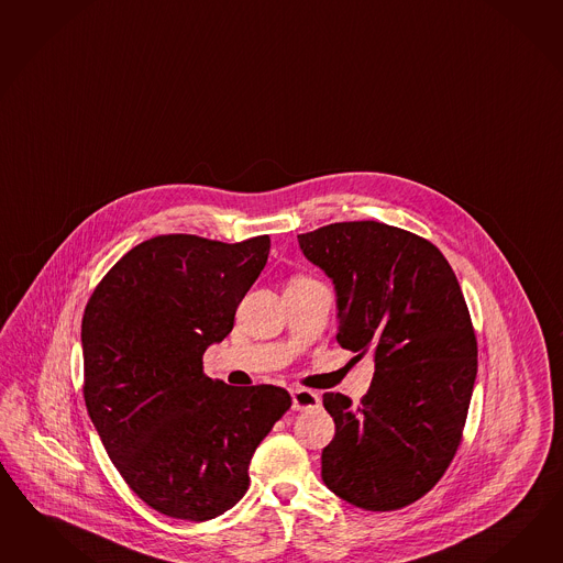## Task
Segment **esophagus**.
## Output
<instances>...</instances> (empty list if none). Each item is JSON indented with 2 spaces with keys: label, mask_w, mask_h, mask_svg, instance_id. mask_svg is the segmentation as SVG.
<instances>
[{
  "label": "esophagus",
  "mask_w": 563,
  "mask_h": 563,
  "mask_svg": "<svg viewBox=\"0 0 563 563\" xmlns=\"http://www.w3.org/2000/svg\"><path fill=\"white\" fill-rule=\"evenodd\" d=\"M292 396V410L303 411L311 410V408H320L321 399L318 394L303 389V387H295L290 391Z\"/></svg>",
  "instance_id": "esophagus-1"
}]
</instances>
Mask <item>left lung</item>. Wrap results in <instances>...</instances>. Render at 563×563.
<instances>
[{
  "label": "left lung",
  "instance_id": "8db88e82",
  "mask_svg": "<svg viewBox=\"0 0 563 563\" xmlns=\"http://www.w3.org/2000/svg\"><path fill=\"white\" fill-rule=\"evenodd\" d=\"M299 247L334 283L340 346L375 358L358 406L323 394L335 434L321 479L358 508H404L441 479L467 420L477 342L459 280L437 245L377 221L301 233Z\"/></svg>",
  "mask_w": 563,
  "mask_h": 563
}]
</instances>
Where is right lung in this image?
<instances>
[{
	"label": "right lung",
	"mask_w": 563,
	"mask_h": 563,
	"mask_svg": "<svg viewBox=\"0 0 563 563\" xmlns=\"http://www.w3.org/2000/svg\"><path fill=\"white\" fill-rule=\"evenodd\" d=\"M268 252V235H157L126 252L86 305V408L122 479L166 517L202 522L242 500L256 446L290 408L283 387L202 373Z\"/></svg>",
	"instance_id": "right-lung-1"
}]
</instances>
